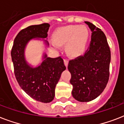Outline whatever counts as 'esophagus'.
Masks as SVG:
<instances>
[{"label":"esophagus","mask_w":124,"mask_h":124,"mask_svg":"<svg viewBox=\"0 0 124 124\" xmlns=\"http://www.w3.org/2000/svg\"><path fill=\"white\" fill-rule=\"evenodd\" d=\"M64 64H65V66L67 67L68 65V62H69V61H68V60L67 59V58H65V59L64 60Z\"/></svg>","instance_id":"obj_1"}]
</instances>
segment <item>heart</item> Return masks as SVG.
<instances>
[{
	"label": "heart",
	"instance_id": "b5f03b06",
	"mask_svg": "<svg viewBox=\"0 0 124 124\" xmlns=\"http://www.w3.org/2000/svg\"><path fill=\"white\" fill-rule=\"evenodd\" d=\"M53 39L57 44H67L66 49L70 55H77L84 50L88 40V31L84 26H70L60 28L54 32Z\"/></svg>",
	"mask_w": 124,
	"mask_h": 124
}]
</instances>
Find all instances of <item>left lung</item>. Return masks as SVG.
<instances>
[{"mask_svg":"<svg viewBox=\"0 0 124 124\" xmlns=\"http://www.w3.org/2000/svg\"><path fill=\"white\" fill-rule=\"evenodd\" d=\"M90 28L91 40L83 56L70 60L68 69L71 73L72 95L82 102L97 98L106 88L109 77L111 51L104 32L85 21Z\"/></svg>","mask_w":124,"mask_h":124,"instance_id":"left-lung-1","label":"left lung"}]
</instances>
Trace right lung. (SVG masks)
<instances>
[{"instance_id": "add662e5", "label": "right lung", "mask_w": 124, "mask_h": 124, "mask_svg": "<svg viewBox=\"0 0 124 124\" xmlns=\"http://www.w3.org/2000/svg\"><path fill=\"white\" fill-rule=\"evenodd\" d=\"M47 23L30 26L21 30L14 40L11 55L15 75L20 87L34 100L44 103L51 102L54 97V90L61 74L66 68L60 56L48 57L44 53L42 61L33 67L27 62L25 49L31 40L44 42L48 47Z\"/></svg>"}]
</instances>
